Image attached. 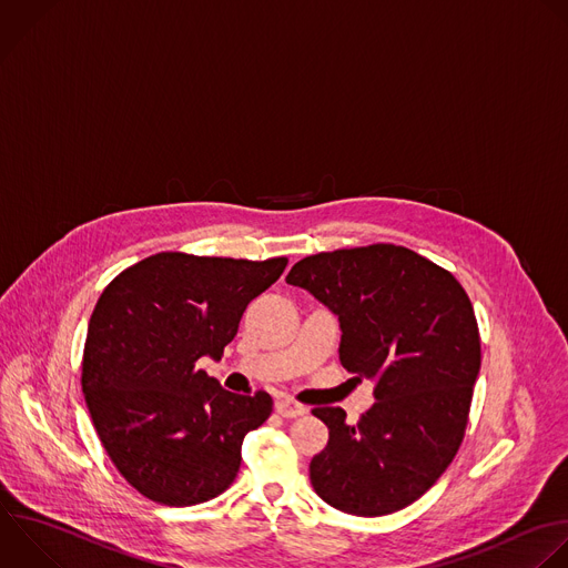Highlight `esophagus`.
Returning a JSON list of instances; mask_svg holds the SVG:
<instances>
[{
    "label": "esophagus",
    "mask_w": 568,
    "mask_h": 568,
    "mask_svg": "<svg viewBox=\"0 0 568 568\" xmlns=\"http://www.w3.org/2000/svg\"><path fill=\"white\" fill-rule=\"evenodd\" d=\"M274 408H276V413H278L281 417H285V419L301 417V415L307 413V408H305L303 404H296V402H292V399H278V402L274 404Z\"/></svg>",
    "instance_id": "1"
}]
</instances>
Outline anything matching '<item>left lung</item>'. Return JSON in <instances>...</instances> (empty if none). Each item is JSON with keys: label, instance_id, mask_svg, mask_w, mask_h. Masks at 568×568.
<instances>
[{"label": "left lung", "instance_id": "left-lung-1", "mask_svg": "<svg viewBox=\"0 0 568 568\" xmlns=\"http://www.w3.org/2000/svg\"><path fill=\"white\" fill-rule=\"evenodd\" d=\"M285 281L338 318L341 365L376 384L354 426L341 408L312 410L329 430L310 462L316 495L361 517L406 508L464 439L481 365L470 298L450 272L386 243L307 256Z\"/></svg>", "mask_w": 568, "mask_h": 568}]
</instances>
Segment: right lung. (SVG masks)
Masks as SVG:
<instances>
[{
  "label": "right lung",
  "instance_id": "1",
  "mask_svg": "<svg viewBox=\"0 0 568 568\" xmlns=\"http://www.w3.org/2000/svg\"><path fill=\"white\" fill-rule=\"evenodd\" d=\"M285 265L162 252L98 298L82 393L106 455L144 497L194 506L234 481L243 439L272 415V397L227 393L196 361L223 356L250 301Z\"/></svg>",
  "mask_w": 568,
  "mask_h": 568
}]
</instances>
